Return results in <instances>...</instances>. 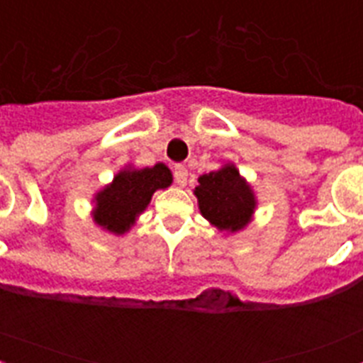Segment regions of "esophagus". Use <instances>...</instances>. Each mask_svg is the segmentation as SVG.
<instances>
[{
	"label": "esophagus",
	"instance_id": "1",
	"mask_svg": "<svg viewBox=\"0 0 363 363\" xmlns=\"http://www.w3.org/2000/svg\"><path fill=\"white\" fill-rule=\"evenodd\" d=\"M187 179H189V171L185 169L184 165H176L174 167V182L178 185H187Z\"/></svg>",
	"mask_w": 363,
	"mask_h": 363
}]
</instances>
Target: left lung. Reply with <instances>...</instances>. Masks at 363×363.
Segmentation results:
<instances>
[{"label":"left lung","mask_w":363,"mask_h":363,"mask_svg":"<svg viewBox=\"0 0 363 363\" xmlns=\"http://www.w3.org/2000/svg\"><path fill=\"white\" fill-rule=\"evenodd\" d=\"M200 185L194 194L200 211L220 230H240L251 220L255 211V194L251 187L240 178L236 167L227 165L198 178Z\"/></svg>","instance_id":"8db88e82"}]
</instances>
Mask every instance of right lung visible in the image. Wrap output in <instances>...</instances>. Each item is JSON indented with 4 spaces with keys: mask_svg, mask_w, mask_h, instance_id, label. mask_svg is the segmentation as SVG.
<instances>
[{
    "mask_svg": "<svg viewBox=\"0 0 363 363\" xmlns=\"http://www.w3.org/2000/svg\"><path fill=\"white\" fill-rule=\"evenodd\" d=\"M171 171L163 163L145 169H125L114 182L96 196L94 220L114 234H123L136 221V216L149 205L158 189L169 187Z\"/></svg>",
    "mask_w": 363,
    "mask_h": 363,
    "instance_id": "add662e5",
    "label": "right lung"
}]
</instances>
